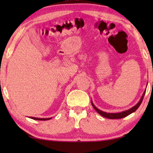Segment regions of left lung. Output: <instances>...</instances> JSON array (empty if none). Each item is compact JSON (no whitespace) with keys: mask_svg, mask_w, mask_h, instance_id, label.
Segmentation results:
<instances>
[{"mask_svg":"<svg viewBox=\"0 0 153 153\" xmlns=\"http://www.w3.org/2000/svg\"><path fill=\"white\" fill-rule=\"evenodd\" d=\"M145 93H146V91H144L143 95H142L141 99H140L139 102H138L136 105L134 106L133 107H131V108H129V109H128V110L124 111H122L120 113H106V112L102 111L100 110L99 108H97V107H96V106L94 105V104L93 103V102L92 101H91V104H92V105H93V108L95 109L96 111H97L99 114L101 115L102 116L104 117V118H106L108 119H120V118H125V117L129 116V114H132L133 112H134L139 107V106L141 105V104L142 102V100H143V97H144V95H145Z\"/></svg>","mask_w":153,"mask_h":153,"instance_id":"obj_1","label":"left lung"}]
</instances>
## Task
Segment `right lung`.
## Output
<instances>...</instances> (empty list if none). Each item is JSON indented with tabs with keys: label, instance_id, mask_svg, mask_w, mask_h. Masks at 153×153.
<instances>
[{
	"label": "right lung",
	"instance_id": "obj_1",
	"mask_svg": "<svg viewBox=\"0 0 153 153\" xmlns=\"http://www.w3.org/2000/svg\"><path fill=\"white\" fill-rule=\"evenodd\" d=\"M30 118H32V119H34V120H50V119H51V118H35V117H30Z\"/></svg>",
	"mask_w": 153,
	"mask_h": 153
}]
</instances>
